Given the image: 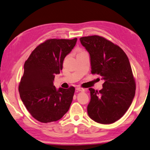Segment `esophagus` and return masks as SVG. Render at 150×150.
I'll return each instance as SVG.
<instances>
[{
    "instance_id": "esophagus-1",
    "label": "esophagus",
    "mask_w": 150,
    "mask_h": 150,
    "mask_svg": "<svg viewBox=\"0 0 150 150\" xmlns=\"http://www.w3.org/2000/svg\"><path fill=\"white\" fill-rule=\"evenodd\" d=\"M76 89V90L79 91H84V90H85L83 88H81V87H77Z\"/></svg>"
}]
</instances>
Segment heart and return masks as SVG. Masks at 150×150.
<instances>
[{
    "label": "heart",
    "instance_id": "obj_1",
    "mask_svg": "<svg viewBox=\"0 0 150 150\" xmlns=\"http://www.w3.org/2000/svg\"><path fill=\"white\" fill-rule=\"evenodd\" d=\"M84 52L83 51H82V50H79V53H81V52ZM78 53V54H79Z\"/></svg>",
    "mask_w": 150,
    "mask_h": 150
}]
</instances>
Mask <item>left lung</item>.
I'll return each mask as SVG.
<instances>
[{
	"label": "left lung",
	"mask_w": 150,
	"mask_h": 150,
	"mask_svg": "<svg viewBox=\"0 0 150 150\" xmlns=\"http://www.w3.org/2000/svg\"><path fill=\"white\" fill-rule=\"evenodd\" d=\"M80 40L90 55L91 73L105 81L101 90L89 88L88 114L99 124H112L124 115L135 95L136 82L128 58L119 46L103 37L94 35Z\"/></svg>",
	"instance_id": "obj_1"
}]
</instances>
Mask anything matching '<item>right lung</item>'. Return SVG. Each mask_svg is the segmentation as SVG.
Segmentation results:
<instances>
[{"label":"right lung","instance_id":"right-lung-1","mask_svg":"<svg viewBox=\"0 0 150 150\" xmlns=\"http://www.w3.org/2000/svg\"><path fill=\"white\" fill-rule=\"evenodd\" d=\"M77 39H50L35 48L24 64L19 84L21 98L31 115L42 123L55 122L68 111L75 88L53 85L55 74L63 68V62L75 46Z\"/></svg>","mask_w":150,"mask_h":150}]
</instances>
